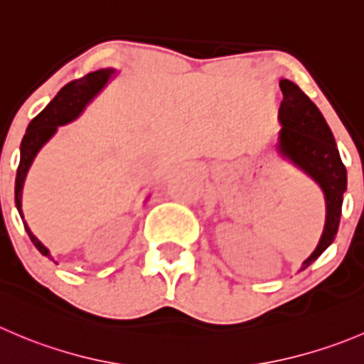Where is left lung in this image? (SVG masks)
<instances>
[{"instance_id": "left-lung-1", "label": "left lung", "mask_w": 364, "mask_h": 364, "mask_svg": "<svg viewBox=\"0 0 364 364\" xmlns=\"http://www.w3.org/2000/svg\"><path fill=\"white\" fill-rule=\"evenodd\" d=\"M279 87L284 97L279 108V122L283 128L277 135V153L315 179L326 197L322 238L311 256L302 263L301 270H304L334 242L340 225L343 193L347 190V168L340 158L333 132L316 105L294 81L281 80Z\"/></svg>"}]
</instances>
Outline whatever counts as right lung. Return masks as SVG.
<instances>
[{
    "label": "right lung",
    "instance_id": "right-lung-1",
    "mask_svg": "<svg viewBox=\"0 0 364 364\" xmlns=\"http://www.w3.org/2000/svg\"><path fill=\"white\" fill-rule=\"evenodd\" d=\"M114 73H115L114 69H100L87 74L85 77H80V80L70 81V83H67L65 87L56 94L55 100H53L51 103H49L48 107L37 115V117L31 119V122L28 124L26 133H24L23 136V142H21V160H19V167H17V176H16V206L17 210H19L21 218H23V210H21V193H23L24 179H26L28 168H30L33 158L37 156L41 147L44 146L53 135H55L58 126L74 121V119L85 110L88 101L92 100V97L100 92L101 88L108 83V80H110V76ZM23 224H24V229H26L28 236H30V240L33 242V245L38 249V252L48 256L49 259H53L48 247H44L41 242H38V238L30 231L26 222H23Z\"/></svg>",
    "mask_w": 364,
    "mask_h": 364
}]
</instances>
